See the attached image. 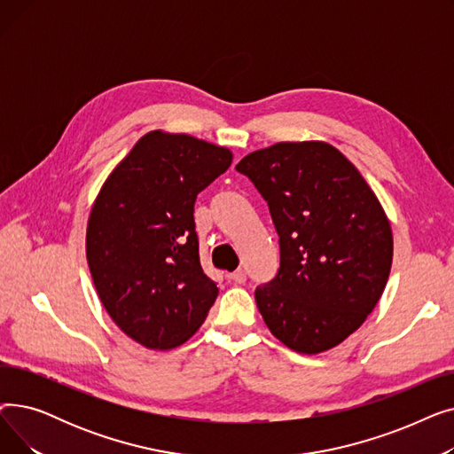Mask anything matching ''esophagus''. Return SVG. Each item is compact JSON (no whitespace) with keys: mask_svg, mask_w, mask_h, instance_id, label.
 I'll return each mask as SVG.
<instances>
[{"mask_svg":"<svg viewBox=\"0 0 454 454\" xmlns=\"http://www.w3.org/2000/svg\"><path fill=\"white\" fill-rule=\"evenodd\" d=\"M230 279L233 281V283H245L247 281V272L243 270V269H239V270H235V272H231L230 274Z\"/></svg>","mask_w":454,"mask_h":454,"instance_id":"34e87169","label":"esophagus"}]
</instances>
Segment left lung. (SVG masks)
I'll list each match as a JSON object with an SVG mask.
<instances>
[{"label": "left lung", "instance_id": "1", "mask_svg": "<svg viewBox=\"0 0 454 454\" xmlns=\"http://www.w3.org/2000/svg\"><path fill=\"white\" fill-rule=\"evenodd\" d=\"M279 235V270L255 289L272 335L317 355L344 342L383 296L390 221L359 169L325 141H281L245 156Z\"/></svg>", "mask_w": 454, "mask_h": 454}]
</instances>
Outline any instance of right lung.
Returning <instances> with one entry per match:
<instances>
[{
    "label": "right lung",
    "mask_w": 454,
    "mask_h": 454,
    "mask_svg": "<svg viewBox=\"0 0 454 454\" xmlns=\"http://www.w3.org/2000/svg\"><path fill=\"white\" fill-rule=\"evenodd\" d=\"M233 154L189 134L151 130L95 199L86 257L95 291L127 337L173 349L195 335L219 294L199 259L195 200Z\"/></svg>",
    "instance_id": "add662e5"
}]
</instances>
